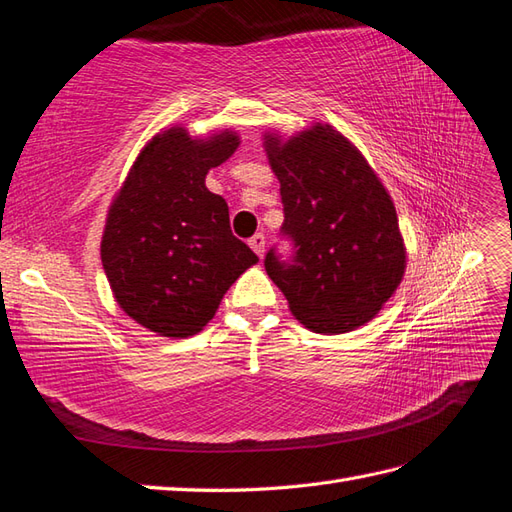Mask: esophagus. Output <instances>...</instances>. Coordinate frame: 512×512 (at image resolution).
Instances as JSON below:
<instances>
[{
  "mask_svg": "<svg viewBox=\"0 0 512 512\" xmlns=\"http://www.w3.org/2000/svg\"><path fill=\"white\" fill-rule=\"evenodd\" d=\"M249 247L254 249L256 256H263L265 254V236L263 234H254L249 238Z\"/></svg>",
  "mask_w": 512,
  "mask_h": 512,
  "instance_id": "1",
  "label": "esophagus"
}]
</instances>
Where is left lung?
I'll return each instance as SVG.
<instances>
[{"label": "left lung", "instance_id": "left-lung-1", "mask_svg": "<svg viewBox=\"0 0 512 512\" xmlns=\"http://www.w3.org/2000/svg\"><path fill=\"white\" fill-rule=\"evenodd\" d=\"M263 146L280 181L291 263L269 249L265 269L295 320L342 335L368 324L401 285L407 252L394 201L366 157L331 124L291 138L267 131Z\"/></svg>", "mask_w": 512, "mask_h": 512}]
</instances>
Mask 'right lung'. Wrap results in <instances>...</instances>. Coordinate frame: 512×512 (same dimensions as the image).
<instances>
[{
  "label": "right lung",
  "instance_id": "1",
  "mask_svg": "<svg viewBox=\"0 0 512 512\" xmlns=\"http://www.w3.org/2000/svg\"><path fill=\"white\" fill-rule=\"evenodd\" d=\"M232 129L192 138L170 127L146 142L113 197L100 258L113 298L131 320L162 337L203 331L223 295L258 256L230 230V210L206 188L230 160Z\"/></svg>",
  "mask_w": 512,
  "mask_h": 512
}]
</instances>
